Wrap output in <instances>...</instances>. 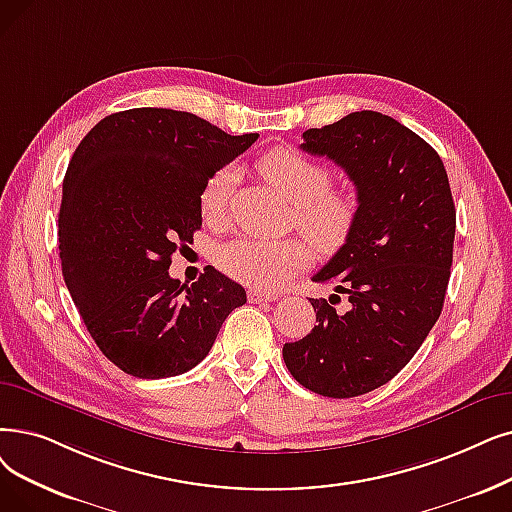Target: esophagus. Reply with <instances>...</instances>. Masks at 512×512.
Listing matches in <instances>:
<instances>
[{"mask_svg": "<svg viewBox=\"0 0 512 512\" xmlns=\"http://www.w3.org/2000/svg\"><path fill=\"white\" fill-rule=\"evenodd\" d=\"M276 293H261V291H249V303H263V301H276Z\"/></svg>", "mask_w": 512, "mask_h": 512, "instance_id": "esophagus-1", "label": "esophagus"}]
</instances>
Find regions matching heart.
Wrapping results in <instances>:
<instances>
[{"mask_svg":"<svg viewBox=\"0 0 512 512\" xmlns=\"http://www.w3.org/2000/svg\"><path fill=\"white\" fill-rule=\"evenodd\" d=\"M257 171L288 203L295 205L297 228L322 253L339 251L360 217V194L351 188L332 190L328 165L305 154L274 148L257 161ZM234 171L221 167L209 175L198 203L207 224L221 226L228 219ZM311 249L303 238H238L217 253V265L236 282L257 291H276L295 274L309 268Z\"/></svg>","mask_w":512,"mask_h":512,"instance_id":"b5f03b06","label":"heart"}]
</instances>
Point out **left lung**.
<instances>
[{
    "mask_svg": "<svg viewBox=\"0 0 512 512\" xmlns=\"http://www.w3.org/2000/svg\"><path fill=\"white\" fill-rule=\"evenodd\" d=\"M301 150L345 169L360 194L351 236L314 276L347 295L309 299L316 326L282 347L295 381L324 397H355L389 383L435 326L454 251L456 209L446 167L395 119L360 110L303 133Z\"/></svg>",
    "mask_w": 512,
    "mask_h": 512,
    "instance_id": "8db88e82",
    "label": "left lung"
}]
</instances>
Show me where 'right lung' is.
<instances>
[{"label": "right lung", "mask_w": 512, "mask_h": 512, "mask_svg": "<svg viewBox=\"0 0 512 512\" xmlns=\"http://www.w3.org/2000/svg\"><path fill=\"white\" fill-rule=\"evenodd\" d=\"M257 138L230 136L184 110L129 108L77 146L58 215L62 276L87 332L123 372H188L247 303L244 288L211 265L190 286L167 270L203 226L198 196L209 175Z\"/></svg>", "instance_id": "obj_1"}]
</instances>
